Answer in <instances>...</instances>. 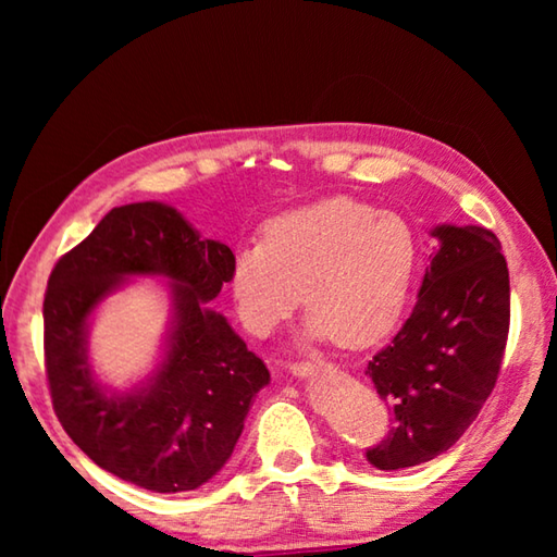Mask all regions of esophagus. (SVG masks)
I'll return each instance as SVG.
<instances>
[{
  "instance_id": "esophagus-1",
  "label": "esophagus",
  "mask_w": 557,
  "mask_h": 557,
  "mask_svg": "<svg viewBox=\"0 0 557 557\" xmlns=\"http://www.w3.org/2000/svg\"><path fill=\"white\" fill-rule=\"evenodd\" d=\"M319 369H332V363H324V361H295L289 363V371L297 375V379H307V375H312Z\"/></svg>"
}]
</instances>
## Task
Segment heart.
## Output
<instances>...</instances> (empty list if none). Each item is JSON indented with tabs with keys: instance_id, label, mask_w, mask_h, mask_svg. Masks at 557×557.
<instances>
[{
	"instance_id": "b5f03b06",
	"label": "heart",
	"mask_w": 557,
	"mask_h": 557,
	"mask_svg": "<svg viewBox=\"0 0 557 557\" xmlns=\"http://www.w3.org/2000/svg\"><path fill=\"white\" fill-rule=\"evenodd\" d=\"M418 265L408 219L329 196L262 225V240L235 252L231 292L243 324L268 336L299 307L305 287L309 336L366 346L400 322Z\"/></svg>"
}]
</instances>
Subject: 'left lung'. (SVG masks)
Wrapping results in <instances>:
<instances>
[{
	"label": "left lung",
	"mask_w": 557,
	"mask_h": 557,
	"mask_svg": "<svg viewBox=\"0 0 557 557\" xmlns=\"http://www.w3.org/2000/svg\"><path fill=\"white\" fill-rule=\"evenodd\" d=\"M412 314L366 375L391 410V432L366 449L375 469L418 467L465 435L502 371L511 285L502 243L482 225H440Z\"/></svg>",
	"instance_id": "8db88e82"
}]
</instances>
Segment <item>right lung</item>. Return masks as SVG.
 I'll return each mask as SVG.
<instances>
[{
    "instance_id": "add662e5",
    "label": "right lung",
    "mask_w": 557,
    "mask_h": 557,
    "mask_svg": "<svg viewBox=\"0 0 557 557\" xmlns=\"http://www.w3.org/2000/svg\"><path fill=\"white\" fill-rule=\"evenodd\" d=\"M233 252L203 240L157 201L112 209L55 262L44 295V366L55 418L100 469L157 494L191 492L233 455L270 371L206 301L231 282ZM175 282V326L163 366L139 392L108 396L85 356L87 319L121 280Z\"/></svg>"
}]
</instances>
